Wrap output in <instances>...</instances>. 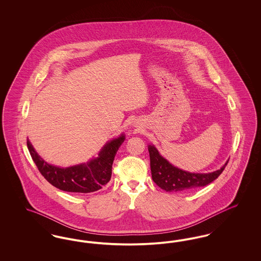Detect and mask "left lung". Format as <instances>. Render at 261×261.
Returning a JSON list of instances; mask_svg holds the SVG:
<instances>
[{"instance_id":"left-lung-1","label":"left lung","mask_w":261,"mask_h":261,"mask_svg":"<svg viewBox=\"0 0 261 261\" xmlns=\"http://www.w3.org/2000/svg\"><path fill=\"white\" fill-rule=\"evenodd\" d=\"M149 152L152 180L166 192L192 191L199 187L206 186L219 177L229 162H226L219 170L211 173H190L170 164L153 146H149Z\"/></svg>"}]
</instances>
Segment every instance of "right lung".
Returning <instances> with one entry per match:
<instances>
[{
    "label": "right lung",
    "instance_id": "obj_1",
    "mask_svg": "<svg viewBox=\"0 0 261 261\" xmlns=\"http://www.w3.org/2000/svg\"><path fill=\"white\" fill-rule=\"evenodd\" d=\"M124 135L109 142L99 151V158L67 168H60L43 161L27 140V148L38 170L53 186L71 193H92L107 185L112 178V163Z\"/></svg>",
    "mask_w": 261,
    "mask_h": 261
}]
</instances>
